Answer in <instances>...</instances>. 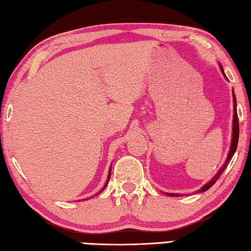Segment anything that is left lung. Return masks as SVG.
<instances>
[{"mask_svg": "<svg viewBox=\"0 0 251 251\" xmlns=\"http://www.w3.org/2000/svg\"><path fill=\"white\" fill-rule=\"evenodd\" d=\"M219 65V68H221V72L224 75V77L226 79H228L225 75V72H224V68L221 64ZM232 101H234V118H232V134H231V143H230V148H229V152H228V155H227V159L225 161V163L223 164V166L221 169L218 170V172L215 174V176L208 181L207 183L205 184V185L201 186L199 191L196 193H201V192H206L207 190H209L210 187H212L215 183H216L217 179L219 178V176L223 174L224 171L227 168V165L229 164L230 160L232 159V156H234L235 152H236V149H237V144H238V138H239V122H238V116H237V101H236V96H235V92L232 90ZM166 195L169 196H181V194H175V193H165Z\"/></svg>", "mask_w": 251, "mask_h": 251, "instance_id": "left-lung-1", "label": "left lung"}]
</instances>
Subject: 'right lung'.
Listing matches in <instances>:
<instances>
[{"instance_id":"add662e5","label":"right lung","mask_w":251,"mask_h":251,"mask_svg":"<svg viewBox=\"0 0 251 251\" xmlns=\"http://www.w3.org/2000/svg\"><path fill=\"white\" fill-rule=\"evenodd\" d=\"M110 175H111V166H110V169H109V173H108V177H107V181H105V183H104V185H103V187L101 188V191H99L98 193H97L96 195H99L101 192H103L104 191V188H105V186L108 185V183H109V179H110ZM91 197H94V196H91Z\"/></svg>"}]
</instances>
